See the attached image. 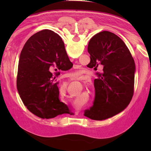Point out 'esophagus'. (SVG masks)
Wrapping results in <instances>:
<instances>
[{"mask_svg":"<svg viewBox=\"0 0 151 151\" xmlns=\"http://www.w3.org/2000/svg\"><path fill=\"white\" fill-rule=\"evenodd\" d=\"M74 68H78V65H75L73 67ZM78 111H75V115H78Z\"/></svg>","mask_w":151,"mask_h":151,"instance_id":"esophagus-1","label":"esophagus"}]
</instances>
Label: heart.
Instances as JSON below:
<instances>
[{
    "label": "heart",
    "instance_id": "b5f03b06",
    "mask_svg": "<svg viewBox=\"0 0 151 151\" xmlns=\"http://www.w3.org/2000/svg\"><path fill=\"white\" fill-rule=\"evenodd\" d=\"M73 74H74V75H76V74H78V73H76V72H73ZM81 76V75H79V76Z\"/></svg>",
    "mask_w": 151,
    "mask_h": 151
}]
</instances>
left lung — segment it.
Masks as SVG:
<instances>
[{
  "mask_svg": "<svg viewBox=\"0 0 151 151\" xmlns=\"http://www.w3.org/2000/svg\"><path fill=\"white\" fill-rule=\"evenodd\" d=\"M88 51L89 66L97 70L95 79V98L93 106L84 115L97 121L107 119L126 108L134 94L136 66L126 44L116 34L102 31L89 40Z\"/></svg>",
  "mask_w": 151,
  "mask_h": 151,
  "instance_id": "obj_1",
  "label": "left lung"
}]
</instances>
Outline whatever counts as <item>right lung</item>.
Returning a JSON list of instances; mask_svg holds the SVG:
<instances>
[{"label": "right lung", "instance_id": "1", "mask_svg": "<svg viewBox=\"0 0 151 151\" xmlns=\"http://www.w3.org/2000/svg\"><path fill=\"white\" fill-rule=\"evenodd\" d=\"M70 62L58 34L43 30L25 43L19 56L17 88L25 106L41 119L65 114L67 106L59 99L57 70L67 69ZM54 70L53 74L50 71Z\"/></svg>", "mask_w": 151, "mask_h": 151}]
</instances>
